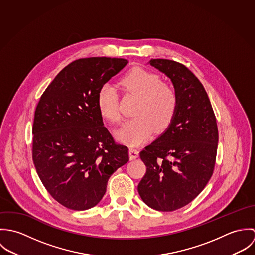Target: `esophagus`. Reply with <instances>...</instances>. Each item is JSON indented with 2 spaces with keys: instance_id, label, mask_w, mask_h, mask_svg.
Wrapping results in <instances>:
<instances>
[{
  "instance_id": "34e87169",
  "label": "esophagus",
  "mask_w": 255,
  "mask_h": 255,
  "mask_svg": "<svg viewBox=\"0 0 255 255\" xmlns=\"http://www.w3.org/2000/svg\"><path fill=\"white\" fill-rule=\"evenodd\" d=\"M138 156H139V152L137 149L129 148V159L130 160H135L136 158H138Z\"/></svg>"
}]
</instances>
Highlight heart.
<instances>
[{
  "label": "heart",
  "instance_id": "b5f03b06",
  "mask_svg": "<svg viewBox=\"0 0 255 255\" xmlns=\"http://www.w3.org/2000/svg\"><path fill=\"white\" fill-rule=\"evenodd\" d=\"M121 85L138 99L132 112L135 116L115 132L119 140L138 145L149 138L153 129L160 132L169 127L178 109V95L172 86L162 82L158 74L133 68L121 78ZM97 108L105 120L119 121L117 93L111 84H104L99 89Z\"/></svg>",
  "mask_w": 255,
  "mask_h": 255
}]
</instances>
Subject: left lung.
Returning a JSON list of instances; mask_svg holds the SVG:
<instances>
[{"label": "left lung", "instance_id": "1", "mask_svg": "<svg viewBox=\"0 0 255 255\" xmlns=\"http://www.w3.org/2000/svg\"><path fill=\"white\" fill-rule=\"evenodd\" d=\"M148 64L171 79L178 109L166 130L140 152L146 174L137 190L146 205L169 212L191 202L209 182L218 128L203 85L186 67L165 59Z\"/></svg>", "mask_w": 255, "mask_h": 255}]
</instances>
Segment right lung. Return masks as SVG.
Returning a JSON list of instances; mask_svg holds the SVG:
<instances>
[{
    "label": "right lung",
    "mask_w": 255,
    "mask_h": 255,
    "mask_svg": "<svg viewBox=\"0 0 255 255\" xmlns=\"http://www.w3.org/2000/svg\"><path fill=\"white\" fill-rule=\"evenodd\" d=\"M128 63L106 57L76 60L57 74L39 100L33 163L48 192L69 209L97 205L112 174L128 162V148L114 141L97 108L101 86Z\"/></svg>",
    "instance_id": "add662e5"
}]
</instances>
